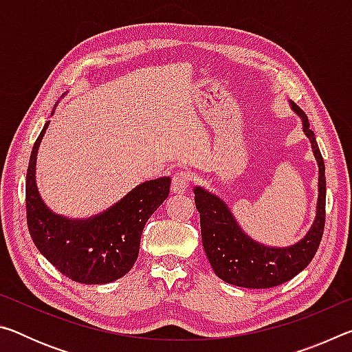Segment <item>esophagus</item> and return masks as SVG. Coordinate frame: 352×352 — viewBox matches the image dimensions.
I'll list each match as a JSON object with an SVG mask.
<instances>
[{
	"label": "esophagus",
	"mask_w": 352,
	"mask_h": 352,
	"mask_svg": "<svg viewBox=\"0 0 352 352\" xmlns=\"http://www.w3.org/2000/svg\"><path fill=\"white\" fill-rule=\"evenodd\" d=\"M190 182H192V177H190L188 172H178V174H175L174 178H172V194H186V190L190 186Z\"/></svg>",
	"instance_id": "obj_1"
}]
</instances>
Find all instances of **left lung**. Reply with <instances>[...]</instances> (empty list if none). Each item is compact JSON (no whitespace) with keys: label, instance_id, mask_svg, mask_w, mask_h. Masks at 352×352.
Here are the masks:
<instances>
[{"label":"left lung","instance_id":"left-lung-1","mask_svg":"<svg viewBox=\"0 0 352 352\" xmlns=\"http://www.w3.org/2000/svg\"><path fill=\"white\" fill-rule=\"evenodd\" d=\"M292 111L300 116L302 132L311 141L318 164V200L315 217L307 233L290 247H267L253 241L237 223L225 201L200 186L194 188L195 206L200 212L201 242L212 270L222 281L245 289H269L289 281L305 270L320 245L324 228L326 177L324 162L309 127L307 116L294 100Z\"/></svg>","mask_w":352,"mask_h":352}]
</instances>
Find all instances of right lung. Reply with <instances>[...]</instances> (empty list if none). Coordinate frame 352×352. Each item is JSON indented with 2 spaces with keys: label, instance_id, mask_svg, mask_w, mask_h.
<instances>
[{
  "label": "right lung",
  "instance_id": "add662e5",
  "mask_svg": "<svg viewBox=\"0 0 352 352\" xmlns=\"http://www.w3.org/2000/svg\"><path fill=\"white\" fill-rule=\"evenodd\" d=\"M57 105V104H56ZM56 110V107H54ZM52 110L51 115H54ZM50 121L32 147L26 175L28 226L38 252L56 269L82 284H107L130 272L148 217L168 199L170 178L144 182L99 216L87 220L52 212L37 186V155Z\"/></svg>",
  "mask_w": 352,
  "mask_h": 352
}]
</instances>
